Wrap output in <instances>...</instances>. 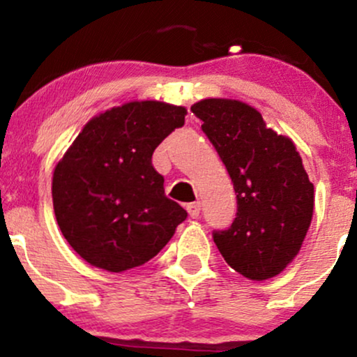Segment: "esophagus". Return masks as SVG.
Listing matches in <instances>:
<instances>
[{"instance_id":"34e87169","label":"esophagus","mask_w":357,"mask_h":357,"mask_svg":"<svg viewBox=\"0 0 357 357\" xmlns=\"http://www.w3.org/2000/svg\"><path fill=\"white\" fill-rule=\"evenodd\" d=\"M186 210H188V215H190L191 218H198L199 211H202V204H199V203H190L186 206Z\"/></svg>"}]
</instances>
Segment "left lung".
<instances>
[{
  "label": "left lung",
  "mask_w": 357,
  "mask_h": 357,
  "mask_svg": "<svg viewBox=\"0 0 357 357\" xmlns=\"http://www.w3.org/2000/svg\"><path fill=\"white\" fill-rule=\"evenodd\" d=\"M230 174L236 218L213 240L227 264L250 280L282 273L302 247L314 215V184L292 139L280 136L245 102L191 105Z\"/></svg>",
  "instance_id": "1"
}]
</instances>
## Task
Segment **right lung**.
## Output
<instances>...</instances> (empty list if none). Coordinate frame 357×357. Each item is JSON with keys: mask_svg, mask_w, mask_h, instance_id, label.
<instances>
[{"mask_svg": "<svg viewBox=\"0 0 357 357\" xmlns=\"http://www.w3.org/2000/svg\"><path fill=\"white\" fill-rule=\"evenodd\" d=\"M186 114L159 100L112 107L90 119L55 166L56 223L92 267L121 273L146 264L186 220L153 166L154 149Z\"/></svg>", "mask_w": 357, "mask_h": 357, "instance_id": "obj_1", "label": "right lung"}]
</instances>
